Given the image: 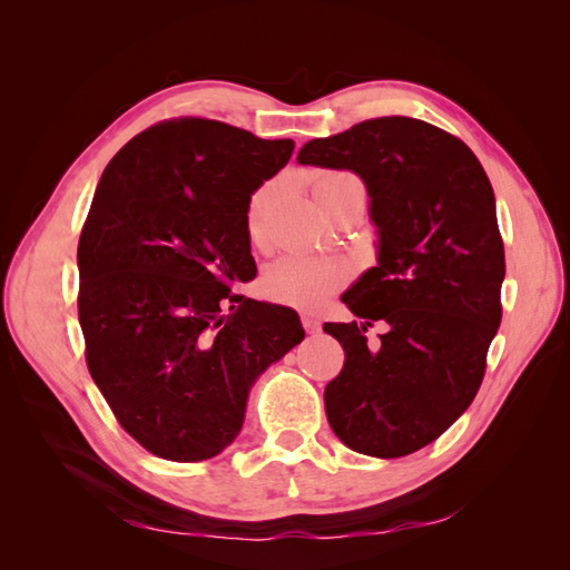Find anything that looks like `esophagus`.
<instances>
[{"label": "esophagus", "mask_w": 570, "mask_h": 570, "mask_svg": "<svg viewBox=\"0 0 570 570\" xmlns=\"http://www.w3.org/2000/svg\"><path fill=\"white\" fill-rule=\"evenodd\" d=\"M302 325H304V331L308 333V335H314V333H318L321 331V323L314 318V316H302Z\"/></svg>", "instance_id": "obj_1"}]
</instances>
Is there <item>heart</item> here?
I'll list each match as a JSON object with an SVG mask.
<instances>
[{
	"label": "heart",
	"instance_id": "1",
	"mask_svg": "<svg viewBox=\"0 0 570 570\" xmlns=\"http://www.w3.org/2000/svg\"><path fill=\"white\" fill-rule=\"evenodd\" d=\"M356 180L350 170H323L314 178V195L321 199L333 187ZM266 202V187L254 193L249 202V235L258 243V216ZM344 281H347V268L333 258L308 256V254H285L278 262H273L264 273V289L266 295L281 304L289 306H316L331 292H335Z\"/></svg>",
	"mask_w": 570,
	"mask_h": 570
}]
</instances>
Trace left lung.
Here are the masks:
<instances>
[{
  "mask_svg": "<svg viewBox=\"0 0 570 570\" xmlns=\"http://www.w3.org/2000/svg\"><path fill=\"white\" fill-rule=\"evenodd\" d=\"M297 161L361 176L381 237L377 266L342 295L364 323L323 325L344 350L327 423L358 454L406 456L471 406L485 375L507 271L492 185L459 137L409 116L306 142ZM375 320L389 331L371 348Z\"/></svg>",
  "mask_w": 570,
  "mask_h": 570,
  "instance_id": "obj_1",
  "label": "left lung"
}]
</instances>
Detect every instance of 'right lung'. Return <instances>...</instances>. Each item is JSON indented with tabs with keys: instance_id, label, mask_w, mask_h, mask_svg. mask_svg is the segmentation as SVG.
I'll use <instances>...</instances> for the list:
<instances>
[{
	"instance_id": "obj_1",
	"label": "right lung",
	"mask_w": 570,
	"mask_h": 570,
	"mask_svg": "<svg viewBox=\"0 0 570 570\" xmlns=\"http://www.w3.org/2000/svg\"><path fill=\"white\" fill-rule=\"evenodd\" d=\"M295 142L180 116L109 161L78 243L85 361L116 421L168 461L220 454L299 316L233 292L256 275L247 212Z\"/></svg>"
}]
</instances>
